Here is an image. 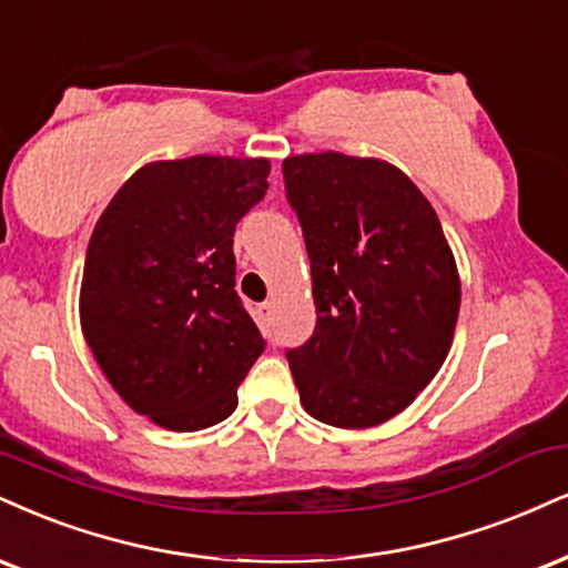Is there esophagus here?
<instances>
[{"mask_svg": "<svg viewBox=\"0 0 568 568\" xmlns=\"http://www.w3.org/2000/svg\"><path fill=\"white\" fill-rule=\"evenodd\" d=\"M272 312H275V306H272V302H264V304L256 306V323H258V327H262L264 333H270V327H272Z\"/></svg>", "mask_w": 568, "mask_h": 568, "instance_id": "1", "label": "esophagus"}]
</instances>
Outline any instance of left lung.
Returning a JSON list of instances; mask_svg holds the SVG:
<instances>
[{"mask_svg":"<svg viewBox=\"0 0 568 568\" xmlns=\"http://www.w3.org/2000/svg\"><path fill=\"white\" fill-rule=\"evenodd\" d=\"M312 262L317 325L288 352L298 399L336 428H373L415 402L447 359L460 275L439 216L381 159L283 161Z\"/></svg>","mask_w":568,"mask_h":568,"instance_id":"obj_1","label":"left lung"}]
</instances>
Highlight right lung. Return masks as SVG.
<instances>
[{
    "label": "right lung",
    "mask_w": 568,
    "mask_h": 568,
    "mask_svg": "<svg viewBox=\"0 0 568 568\" xmlns=\"http://www.w3.org/2000/svg\"><path fill=\"white\" fill-rule=\"evenodd\" d=\"M270 159L190 155L129 176L89 237L79 317L108 384L169 432L237 407L264 338L235 291V224L262 201Z\"/></svg>",
    "instance_id": "obj_1"
}]
</instances>
